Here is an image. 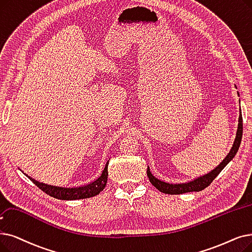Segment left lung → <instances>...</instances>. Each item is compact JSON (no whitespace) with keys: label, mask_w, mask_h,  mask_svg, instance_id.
<instances>
[{"label":"left lung","mask_w":252,"mask_h":252,"mask_svg":"<svg viewBox=\"0 0 252 252\" xmlns=\"http://www.w3.org/2000/svg\"><path fill=\"white\" fill-rule=\"evenodd\" d=\"M239 94V93H238ZM242 114H241V109H240V115H239V124H238V128H237V133H236V138L234 141L233 147L229 150L227 153V156L218 165L215 169H213L211 172L205 174L204 176L195 178L189 182H185V183H168L162 180L158 179L152 175L150 172L149 167L147 168V176L149 178V181L153 187L157 188L159 191L163 193H168V194H180V193H185V192H190V191H201L207 187H209L211 182L217 177V175L220 174L223 168L227 165V163L231 161L240 147V144H241V140H242V134H243V123H242Z\"/></svg>","instance_id":"1"}]
</instances>
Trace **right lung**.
Here are the masks:
<instances>
[{
    "label": "right lung",
    "mask_w": 252,
    "mask_h": 252,
    "mask_svg": "<svg viewBox=\"0 0 252 252\" xmlns=\"http://www.w3.org/2000/svg\"><path fill=\"white\" fill-rule=\"evenodd\" d=\"M108 163H109V160L106 162L105 168L102 171L100 176L95 180H94L89 184H85V185H82V187H77V188H61V187H56V185H49V184L35 180L34 178L30 177L26 173L24 174L32 183L36 184L41 190L49 194L50 196H53V198L59 199V200H65V201L81 200L86 198H92V196L99 194L105 189L107 184V179H108Z\"/></svg>",
    "instance_id": "right-lung-1"
}]
</instances>
